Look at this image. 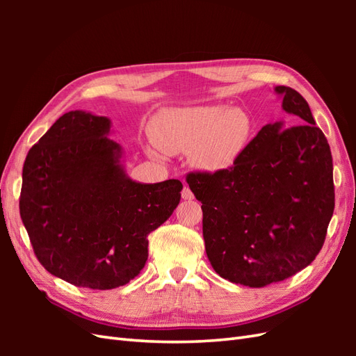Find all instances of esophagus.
<instances>
[{
    "label": "esophagus",
    "mask_w": 356,
    "mask_h": 356,
    "mask_svg": "<svg viewBox=\"0 0 356 356\" xmlns=\"http://www.w3.org/2000/svg\"><path fill=\"white\" fill-rule=\"evenodd\" d=\"M181 196H182V199L184 200H191L193 197V193H191V190L188 188V186H184V188H182V191H181Z\"/></svg>",
    "instance_id": "esophagus-1"
}]
</instances>
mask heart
<instances>
[{"mask_svg":"<svg viewBox=\"0 0 356 356\" xmlns=\"http://www.w3.org/2000/svg\"><path fill=\"white\" fill-rule=\"evenodd\" d=\"M251 120L242 110L221 105L186 106L160 113L153 126L156 144L168 153H187L203 170L234 163L248 144Z\"/></svg>","mask_w":356,"mask_h":356,"instance_id":"1","label":"heart"}]
</instances>
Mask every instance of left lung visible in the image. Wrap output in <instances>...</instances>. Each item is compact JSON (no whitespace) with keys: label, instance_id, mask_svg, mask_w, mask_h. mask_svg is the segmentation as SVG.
<instances>
[{"label":"left lung","instance_id":"8db88e82","mask_svg":"<svg viewBox=\"0 0 356 356\" xmlns=\"http://www.w3.org/2000/svg\"><path fill=\"white\" fill-rule=\"evenodd\" d=\"M296 126L266 124L234 163L193 170L204 250L213 270L251 288L285 281L319 254L334 212L332 157L297 90L277 86Z\"/></svg>","mask_w":356,"mask_h":356}]
</instances>
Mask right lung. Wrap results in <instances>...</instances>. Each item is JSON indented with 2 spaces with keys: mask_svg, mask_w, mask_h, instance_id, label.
Listing matches in <instances>:
<instances>
[{
  "mask_svg": "<svg viewBox=\"0 0 356 356\" xmlns=\"http://www.w3.org/2000/svg\"><path fill=\"white\" fill-rule=\"evenodd\" d=\"M110 120L59 117L25 159L20 218L38 261L75 286L113 289L139 275L147 236L178 207L182 184H139L120 165Z\"/></svg>",
  "mask_w": 356,
  "mask_h": 356,
  "instance_id": "add662e5",
  "label": "right lung"
}]
</instances>
